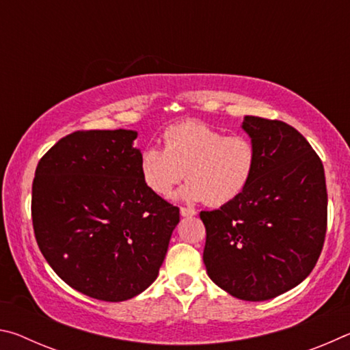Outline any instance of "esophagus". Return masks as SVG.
<instances>
[{
    "label": "esophagus",
    "instance_id": "34e87169",
    "mask_svg": "<svg viewBox=\"0 0 350 350\" xmlns=\"http://www.w3.org/2000/svg\"><path fill=\"white\" fill-rule=\"evenodd\" d=\"M180 215L183 217H188V216H194L196 215V211H194L193 208H187V206H180Z\"/></svg>",
    "mask_w": 350,
    "mask_h": 350
}]
</instances>
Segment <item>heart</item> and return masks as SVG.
<instances>
[{"mask_svg":"<svg viewBox=\"0 0 350 350\" xmlns=\"http://www.w3.org/2000/svg\"><path fill=\"white\" fill-rule=\"evenodd\" d=\"M162 140L163 150L146 146L139 157L142 180L161 198L171 196L187 176L183 200L221 206L245 191L258 167V150L250 137L225 135L200 122L170 126Z\"/></svg>","mask_w":350,"mask_h":350,"instance_id":"heart-1","label":"heart"}]
</instances>
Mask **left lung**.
<instances>
[{
    "label": "left lung",
    "mask_w": 350,
    "mask_h": 350,
    "mask_svg": "<svg viewBox=\"0 0 350 350\" xmlns=\"http://www.w3.org/2000/svg\"><path fill=\"white\" fill-rule=\"evenodd\" d=\"M242 128L256 145L258 167L239 198L200 211L204 264L225 292L265 301L315 267L327 230V189L321 159L293 126L247 116Z\"/></svg>",
    "instance_id": "1"
}]
</instances>
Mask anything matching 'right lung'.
Here are the masks:
<instances>
[{
	"label": "right lung",
	"mask_w": 350,
	"mask_h": 350,
	"mask_svg": "<svg viewBox=\"0 0 350 350\" xmlns=\"http://www.w3.org/2000/svg\"><path fill=\"white\" fill-rule=\"evenodd\" d=\"M137 133L75 131L40 159L33 233L47 264L91 298L118 303L150 287L179 208L142 180Z\"/></svg>",
	"instance_id": "1"
}]
</instances>
